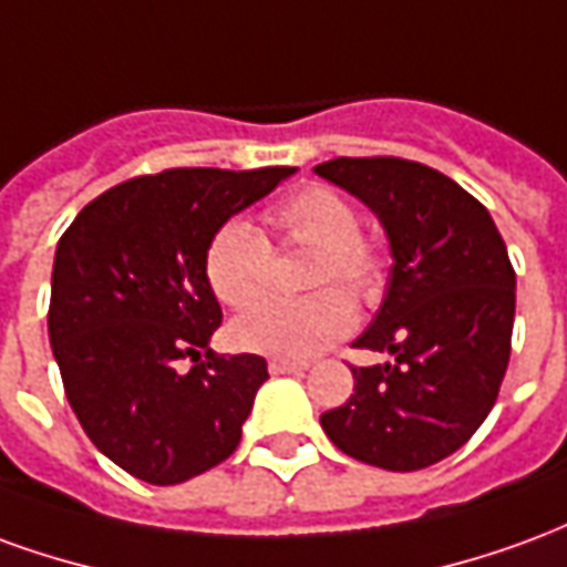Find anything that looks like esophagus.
Masks as SVG:
<instances>
[{"instance_id": "obj_1", "label": "esophagus", "mask_w": 567, "mask_h": 567, "mask_svg": "<svg viewBox=\"0 0 567 567\" xmlns=\"http://www.w3.org/2000/svg\"><path fill=\"white\" fill-rule=\"evenodd\" d=\"M309 370L307 361H285V358H272L270 373L272 377H282V373H303Z\"/></svg>"}]
</instances>
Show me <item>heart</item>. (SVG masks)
<instances>
[{
  "label": "heart",
  "instance_id": "b5f03b06",
  "mask_svg": "<svg viewBox=\"0 0 567 567\" xmlns=\"http://www.w3.org/2000/svg\"><path fill=\"white\" fill-rule=\"evenodd\" d=\"M285 246L319 248L309 285L324 288L309 297H267L230 324L236 349L307 361L355 324V309L331 285L355 300H373L382 288V258L361 236V218L349 199L324 185H309L285 197L267 215ZM206 282L224 307L246 309L270 291L272 248L248 221H224L212 234L203 258Z\"/></svg>",
  "mask_w": 567,
  "mask_h": 567
}]
</instances>
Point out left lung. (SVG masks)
Listing matches in <instances>:
<instances>
[{"label":"left lung","mask_w":567,"mask_h":567,"mask_svg":"<svg viewBox=\"0 0 567 567\" xmlns=\"http://www.w3.org/2000/svg\"><path fill=\"white\" fill-rule=\"evenodd\" d=\"M316 175L380 218L392 270L358 349L392 361L352 368L355 394L321 416L337 450L419 471L462 450L495 406L511 361L516 272L488 209L425 163L337 157Z\"/></svg>","instance_id":"obj_1"}]
</instances>
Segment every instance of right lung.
<instances>
[{
    "label": "right lung",
    "mask_w": 567,
    "mask_h": 567,
    "mask_svg": "<svg viewBox=\"0 0 567 567\" xmlns=\"http://www.w3.org/2000/svg\"><path fill=\"white\" fill-rule=\"evenodd\" d=\"M163 169L105 190L60 236L48 337L93 446L151 486L221 464L264 385L260 355H215L221 307L203 270L212 234L295 175ZM207 352L190 371L185 357Z\"/></svg>",
    "instance_id": "1"
}]
</instances>
